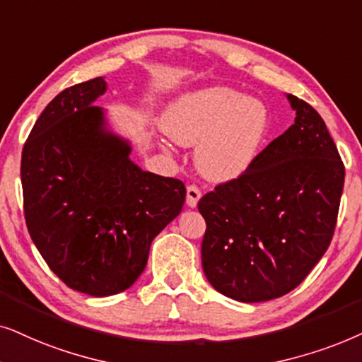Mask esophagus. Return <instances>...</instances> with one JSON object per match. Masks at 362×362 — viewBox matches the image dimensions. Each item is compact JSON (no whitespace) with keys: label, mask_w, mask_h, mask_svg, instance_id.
I'll list each match as a JSON object with an SVG mask.
<instances>
[{"label":"esophagus","mask_w":362,"mask_h":362,"mask_svg":"<svg viewBox=\"0 0 362 362\" xmlns=\"http://www.w3.org/2000/svg\"><path fill=\"white\" fill-rule=\"evenodd\" d=\"M200 197H202V192L199 187L197 185L187 187V205L194 209V206H197V204H199Z\"/></svg>","instance_id":"esophagus-1"}]
</instances>
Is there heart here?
Here are the masks:
<instances>
[{"label":"heart","instance_id":"heart-1","mask_svg":"<svg viewBox=\"0 0 362 362\" xmlns=\"http://www.w3.org/2000/svg\"><path fill=\"white\" fill-rule=\"evenodd\" d=\"M165 132L180 146H197L202 175L215 182L243 175L262 152L268 132L267 107L226 88L185 95L168 109Z\"/></svg>","mask_w":362,"mask_h":362}]
</instances>
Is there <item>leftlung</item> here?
I'll return each instance as SVG.
<instances>
[{
	"mask_svg": "<svg viewBox=\"0 0 362 362\" xmlns=\"http://www.w3.org/2000/svg\"><path fill=\"white\" fill-rule=\"evenodd\" d=\"M288 99L295 124L243 175L199 202L206 221L205 276L237 301H268L295 290L326 253L338 221L344 163L315 107Z\"/></svg>",
	"mask_w": 362,
	"mask_h": 362,
	"instance_id": "obj_1",
	"label": "left lung"
}]
</instances>
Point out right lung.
<instances>
[{"label":"right lung","instance_id":"1","mask_svg":"<svg viewBox=\"0 0 362 362\" xmlns=\"http://www.w3.org/2000/svg\"><path fill=\"white\" fill-rule=\"evenodd\" d=\"M104 93L95 77L57 94L21 156L31 240L64 285L90 296L134 285L187 194L178 178L141 170L129 144L104 131L103 109L93 105Z\"/></svg>","mask_w":362,"mask_h":362}]
</instances>
